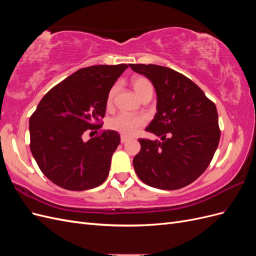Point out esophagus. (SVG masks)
<instances>
[{"instance_id":"34e87169","label":"esophagus","mask_w":256,"mask_h":256,"mask_svg":"<svg viewBox=\"0 0 256 256\" xmlns=\"http://www.w3.org/2000/svg\"><path fill=\"white\" fill-rule=\"evenodd\" d=\"M129 136H120V142L124 144V143H126L128 140H129Z\"/></svg>"}]
</instances>
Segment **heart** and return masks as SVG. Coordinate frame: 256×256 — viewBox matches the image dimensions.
<instances>
[{"label": "heart", "instance_id": "obj_1", "mask_svg": "<svg viewBox=\"0 0 256 256\" xmlns=\"http://www.w3.org/2000/svg\"><path fill=\"white\" fill-rule=\"evenodd\" d=\"M131 86L136 92L141 100L146 98H152V85L150 81L142 76H134L130 81ZM116 90H118V86L114 85L110 90L109 94H108L106 104L110 106L112 104V100L114 98V95ZM145 118L141 115H129L125 113H120L118 115L113 116L112 118L108 120V127L109 129L116 131L120 134L124 136H130L134 134L136 130L142 128L145 125Z\"/></svg>", "mask_w": 256, "mask_h": 256}]
</instances>
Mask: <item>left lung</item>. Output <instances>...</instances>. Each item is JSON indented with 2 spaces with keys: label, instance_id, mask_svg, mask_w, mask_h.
<instances>
[{
  "label": "left lung",
  "instance_id": "left-lung-1",
  "mask_svg": "<svg viewBox=\"0 0 256 256\" xmlns=\"http://www.w3.org/2000/svg\"><path fill=\"white\" fill-rule=\"evenodd\" d=\"M145 76L157 94V113L145 129L160 140L138 138L134 158L140 180L154 188L176 190L204 173L220 141L214 104L187 76L152 64H129Z\"/></svg>",
  "mask_w": 256,
  "mask_h": 256
}]
</instances>
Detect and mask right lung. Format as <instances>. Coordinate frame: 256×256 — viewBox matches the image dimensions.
Listing matches in <instances>:
<instances>
[{"instance_id": "1", "label": "right lung", "mask_w": 256, "mask_h": 256, "mask_svg": "<svg viewBox=\"0 0 256 256\" xmlns=\"http://www.w3.org/2000/svg\"><path fill=\"white\" fill-rule=\"evenodd\" d=\"M126 64L79 69L46 94L30 118V148L40 171L58 187L92 189L109 175L118 132L104 130L83 141V134L102 128L106 98Z\"/></svg>"}]
</instances>
